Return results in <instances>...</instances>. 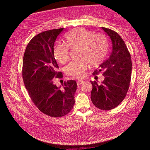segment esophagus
<instances>
[{"mask_svg": "<svg viewBox=\"0 0 150 150\" xmlns=\"http://www.w3.org/2000/svg\"><path fill=\"white\" fill-rule=\"evenodd\" d=\"M83 82H84L83 80H78V81H77V85H80Z\"/></svg>", "mask_w": 150, "mask_h": 150, "instance_id": "34e87169", "label": "esophagus"}]
</instances>
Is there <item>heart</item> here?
I'll use <instances>...</instances> for the list:
<instances>
[{
  "label": "heart",
  "instance_id": "heart-1",
  "mask_svg": "<svg viewBox=\"0 0 150 150\" xmlns=\"http://www.w3.org/2000/svg\"><path fill=\"white\" fill-rule=\"evenodd\" d=\"M66 45H57L54 49L55 59L62 64L66 63L69 59L70 49H76V57L66 67L67 74L76 77L84 76L88 63L95 66L100 63L104 59L108 50V43L107 38L101 35L94 34L92 31L79 28L66 34Z\"/></svg>",
  "mask_w": 150,
  "mask_h": 150
}]
</instances>
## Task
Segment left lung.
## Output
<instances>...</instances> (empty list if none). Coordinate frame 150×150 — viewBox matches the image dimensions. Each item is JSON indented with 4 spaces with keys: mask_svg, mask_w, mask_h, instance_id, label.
I'll return each mask as SVG.
<instances>
[{
    "mask_svg": "<svg viewBox=\"0 0 150 150\" xmlns=\"http://www.w3.org/2000/svg\"><path fill=\"white\" fill-rule=\"evenodd\" d=\"M110 38L112 50L110 57L99 66L93 74L103 70L104 80L100 84L90 81L93 89L91 100L97 108L110 110L117 107L124 99L131 77L132 62L128 50L121 38L114 30L101 27Z\"/></svg>",
    "mask_w": 150,
    "mask_h": 150,
    "instance_id": "8db88e82",
    "label": "left lung"
}]
</instances>
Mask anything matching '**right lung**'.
Here are the masks:
<instances>
[{
  "label": "right lung",
  "mask_w": 150,
  "mask_h": 150,
  "mask_svg": "<svg viewBox=\"0 0 150 150\" xmlns=\"http://www.w3.org/2000/svg\"><path fill=\"white\" fill-rule=\"evenodd\" d=\"M63 28L40 33L28 43L23 56L22 76L31 100L43 113L52 117L68 114L75 103L77 89L75 80H68L57 87L55 78H62L57 71L54 45Z\"/></svg>",
  "instance_id": "1"
}]
</instances>
